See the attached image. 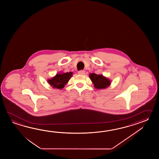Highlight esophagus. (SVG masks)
<instances>
[{"label": "esophagus", "instance_id": "1", "mask_svg": "<svg viewBox=\"0 0 159 159\" xmlns=\"http://www.w3.org/2000/svg\"><path fill=\"white\" fill-rule=\"evenodd\" d=\"M78 73L79 75H84L85 73V71L84 70H80L78 71Z\"/></svg>", "mask_w": 159, "mask_h": 159}]
</instances>
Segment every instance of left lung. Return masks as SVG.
<instances>
[{"instance_id":"left-lung-1","label":"left lung","mask_w":159,"mask_h":159,"mask_svg":"<svg viewBox=\"0 0 159 159\" xmlns=\"http://www.w3.org/2000/svg\"><path fill=\"white\" fill-rule=\"evenodd\" d=\"M89 77L95 89H104L108 88L111 84V81L103 75H96L93 73L89 75Z\"/></svg>"}]
</instances>
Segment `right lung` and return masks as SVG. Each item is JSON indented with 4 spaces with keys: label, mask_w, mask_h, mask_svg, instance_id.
<instances>
[{
    "label": "right lung",
    "mask_w": 159,
    "mask_h": 159,
    "mask_svg": "<svg viewBox=\"0 0 159 159\" xmlns=\"http://www.w3.org/2000/svg\"><path fill=\"white\" fill-rule=\"evenodd\" d=\"M72 72L57 73L53 77L48 79V83L54 89H62L65 87V85L67 84L69 80L72 77Z\"/></svg>",
    "instance_id": "obj_1"
}]
</instances>
